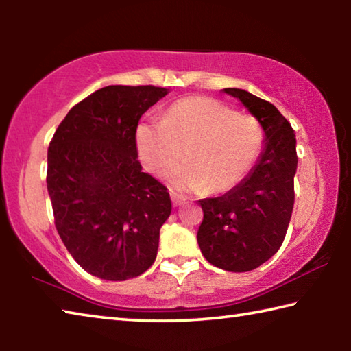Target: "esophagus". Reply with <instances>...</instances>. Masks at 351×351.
<instances>
[{"label": "esophagus", "instance_id": "34e87169", "mask_svg": "<svg viewBox=\"0 0 351 351\" xmlns=\"http://www.w3.org/2000/svg\"><path fill=\"white\" fill-rule=\"evenodd\" d=\"M170 197H171V203H173V206H175V207L184 203V198L181 197V195H178V193H173V192H171V193H170Z\"/></svg>", "mask_w": 351, "mask_h": 351}]
</instances>
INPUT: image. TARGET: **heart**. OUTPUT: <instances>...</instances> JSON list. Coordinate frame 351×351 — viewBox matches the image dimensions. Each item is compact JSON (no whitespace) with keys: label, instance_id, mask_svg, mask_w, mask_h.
<instances>
[{"label":"heart","instance_id":"obj_1","mask_svg":"<svg viewBox=\"0 0 351 351\" xmlns=\"http://www.w3.org/2000/svg\"><path fill=\"white\" fill-rule=\"evenodd\" d=\"M141 162L164 176L181 158L187 161L169 176L180 192H226L245 180L260 156L263 128L257 119L239 114L210 97H189L171 105L162 122L136 130Z\"/></svg>","mask_w":351,"mask_h":351}]
</instances>
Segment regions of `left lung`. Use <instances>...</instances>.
<instances>
[{
	"mask_svg": "<svg viewBox=\"0 0 351 351\" xmlns=\"http://www.w3.org/2000/svg\"><path fill=\"white\" fill-rule=\"evenodd\" d=\"M239 99L263 128V152L239 186L201 199L204 218L198 245L210 265L230 272L258 268L282 246L294 206L295 134L274 105L239 88Z\"/></svg>",
	"mask_w": 351,
	"mask_h": 351,
	"instance_id": "obj_1",
	"label": "left lung"
}]
</instances>
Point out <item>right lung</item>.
Listing matches in <instances>:
<instances>
[{
	"label": "right lung",
	"instance_id": "right-lung-1",
	"mask_svg": "<svg viewBox=\"0 0 351 351\" xmlns=\"http://www.w3.org/2000/svg\"><path fill=\"white\" fill-rule=\"evenodd\" d=\"M167 88L110 85L71 108L47 148L56 228L83 269L104 280L153 265L170 217L167 187L142 171L136 128Z\"/></svg>",
	"mask_w": 351,
	"mask_h": 351
}]
</instances>
